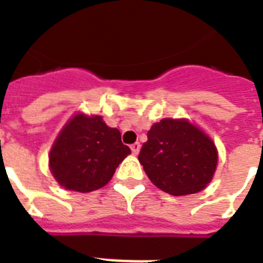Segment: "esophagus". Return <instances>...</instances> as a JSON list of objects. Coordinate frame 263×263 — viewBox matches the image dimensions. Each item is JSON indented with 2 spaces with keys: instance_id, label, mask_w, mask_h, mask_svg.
Segmentation results:
<instances>
[{
  "instance_id": "1",
  "label": "esophagus",
  "mask_w": 263,
  "mask_h": 263,
  "mask_svg": "<svg viewBox=\"0 0 263 263\" xmlns=\"http://www.w3.org/2000/svg\"><path fill=\"white\" fill-rule=\"evenodd\" d=\"M139 150H140V143H138V142H136V143L131 144V152H132V154H134V156L139 154Z\"/></svg>"
}]
</instances>
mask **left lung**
I'll return each instance as SVG.
<instances>
[{"instance_id": "8db88e82", "label": "left lung", "mask_w": 263, "mask_h": 263, "mask_svg": "<svg viewBox=\"0 0 263 263\" xmlns=\"http://www.w3.org/2000/svg\"><path fill=\"white\" fill-rule=\"evenodd\" d=\"M138 160L160 190L171 195H188L210 183L217 150L210 138L187 120L164 119L147 132Z\"/></svg>"}]
</instances>
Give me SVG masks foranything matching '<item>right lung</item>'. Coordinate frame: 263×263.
<instances>
[{
	"mask_svg": "<svg viewBox=\"0 0 263 263\" xmlns=\"http://www.w3.org/2000/svg\"><path fill=\"white\" fill-rule=\"evenodd\" d=\"M128 154L117 128L107 127L101 116L76 115L55 139L49 162L63 187L90 192L109 183Z\"/></svg>",
	"mask_w": 263,
	"mask_h": 263,
	"instance_id": "1",
	"label": "right lung"
}]
</instances>
